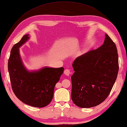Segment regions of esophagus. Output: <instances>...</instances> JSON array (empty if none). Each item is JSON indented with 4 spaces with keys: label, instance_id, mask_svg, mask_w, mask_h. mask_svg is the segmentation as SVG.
Listing matches in <instances>:
<instances>
[{
    "label": "esophagus",
    "instance_id": "obj_1",
    "mask_svg": "<svg viewBox=\"0 0 127 127\" xmlns=\"http://www.w3.org/2000/svg\"><path fill=\"white\" fill-rule=\"evenodd\" d=\"M64 73L66 76H69L70 73V71L69 69H65L64 70Z\"/></svg>",
    "mask_w": 127,
    "mask_h": 127
}]
</instances>
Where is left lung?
Masks as SVG:
<instances>
[{"label":"left lung","mask_w":127,"mask_h":127,"mask_svg":"<svg viewBox=\"0 0 127 127\" xmlns=\"http://www.w3.org/2000/svg\"><path fill=\"white\" fill-rule=\"evenodd\" d=\"M103 45L76 58L72 63L71 98L80 108L101 104L109 95L119 72L115 44L107 34Z\"/></svg>","instance_id":"1"}]
</instances>
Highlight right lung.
I'll return each instance as SVG.
<instances>
[{
    "label": "right lung",
    "mask_w": 127,
    "mask_h": 127,
    "mask_svg": "<svg viewBox=\"0 0 127 127\" xmlns=\"http://www.w3.org/2000/svg\"><path fill=\"white\" fill-rule=\"evenodd\" d=\"M29 35H24L12 48L8 70L12 88L17 98L32 107L42 108L52 101L55 85L60 81L64 67L45 66L33 71L26 69L20 57L19 48L29 39Z\"/></svg>",
    "instance_id": "obj_1"
}]
</instances>
